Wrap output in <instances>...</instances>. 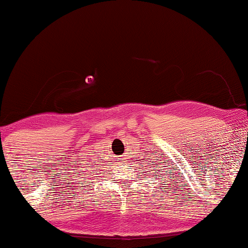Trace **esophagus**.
Here are the masks:
<instances>
[{"label": "esophagus", "mask_w": 248, "mask_h": 248, "mask_svg": "<svg viewBox=\"0 0 248 248\" xmlns=\"http://www.w3.org/2000/svg\"><path fill=\"white\" fill-rule=\"evenodd\" d=\"M118 160H120V164H123L124 163V158H120Z\"/></svg>", "instance_id": "34e87169"}]
</instances>
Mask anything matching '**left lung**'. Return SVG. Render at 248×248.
Returning <instances> with one entry per match:
<instances>
[{
  "label": "left lung",
  "mask_w": 248,
  "mask_h": 248,
  "mask_svg": "<svg viewBox=\"0 0 248 248\" xmlns=\"http://www.w3.org/2000/svg\"><path fill=\"white\" fill-rule=\"evenodd\" d=\"M167 164H169V163H167ZM156 166H158V164H157ZM152 167H154V169H153V173L156 172V174H153V175H155V176H157V178L159 179V176L156 175L157 174H158L159 175H162V179H164V178H163V174H162L163 167H164V166H162V169H160V172H158V167H156V169H155V166H152ZM172 167H173V166H172ZM170 171H171V170H170ZM170 175H171V174H170ZM170 179H171V178H170ZM160 183H163V182H160Z\"/></svg>",
  "instance_id": "1"
}]
</instances>
